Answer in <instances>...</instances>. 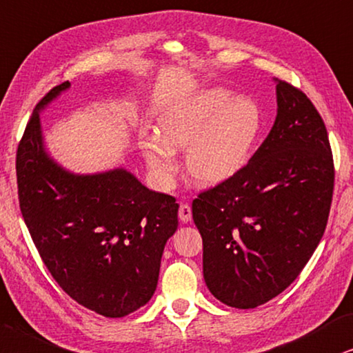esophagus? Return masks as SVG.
<instances>
[{
	"mask_svg": "<svg viewBox=\"0 0 353 353\" xmlns=\"http://www.w3.org/2000/svg\"><path fill=\"white\" fill-rule=\"evenodd\" d=\"M179 218L182 223H189L192 220V208L190 205L181 203L179 205Z\"/></svg>",
	"mask_w": 353,
	"mask_h": 353,
	"instance_id": "34e87169",
	"label": "esophagus"
}]
</instances>
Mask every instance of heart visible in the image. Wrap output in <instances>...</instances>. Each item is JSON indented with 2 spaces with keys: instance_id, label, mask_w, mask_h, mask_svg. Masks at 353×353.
Segmentation results:
<instances>
[{
  "instance_id": "1",
  "label": "heart",
  "mask_w": 353,
  "mask_h": 353,
  "mask_svg": "<svg viewBox=\"0 0 353 353\" xmlns=\"http://www.w3.org/2000/svg\"><path fill=\"white\" fill-rule=\"evenodd\" d=\"M264 112L251 97L208 88L174 101L159 117V135L143 141L151 171L169 181L177 169L174 150H187V171L203 187L225 184L251 161L264 133Z\"/></svg>"
}]
</instances>
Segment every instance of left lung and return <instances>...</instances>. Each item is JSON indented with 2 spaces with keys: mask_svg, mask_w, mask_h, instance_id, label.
<instances>
[{
  "mask_svg": "<svg viewBox=\"0 0 353 353\" xmlns=\"http://www.w3.org/2000/svg\"><path fill=\"white\" fill-rule=\"evenodd\" d=\"M276 117L233 179L202 192L192 218L203 239V279L225 305L251 310L283 292L327 225L334 161L313 102L275 79Z\"/></svg>",
  "mask_w": 353,
  "mask_h": 353,
  "instance_id": "left-lung-1",
  "label": "left lung"
}]
</instances>
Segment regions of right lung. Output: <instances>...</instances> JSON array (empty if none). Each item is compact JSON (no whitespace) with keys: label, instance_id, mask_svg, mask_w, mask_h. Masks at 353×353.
<instances>
[{"label":"right lung","instance_id":"1","mask_svg":"<svg viewBox=\"0 0 353 353\" xmlns=\"http://www.w3.org/2000/svg\"><path fill=\"white\" fill-rule=\"evenodd\" d=\"M70 86L39 102L17 148L21 213L63 292L97 314L123 318L153 296L179 205L123 168L74 174L48 154L40 112Z\"/></svg>","mask_w":353,"mask_h":353}]
</instances>
